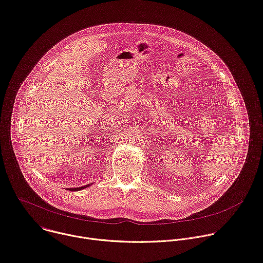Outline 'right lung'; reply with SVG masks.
Instances as JSON below:
<instances>
[{
  "mask_svg": "<svg viewBox=\"0 0 263 263\" xmlns=\"http://www.w3.org/2000/svg\"><path fill=\"white\" fill-rule=\"evenodd\" d=\"M84 187H86V186H84ZM84 187H79V188H70V190H71V191H77V190H81V189H83Z\"/></svg>",
  "mask_w": 263,
  "mask_h": 263,
  "instance_id": "right-lung-1",
  "label": "right lung"
}]
</instances>
